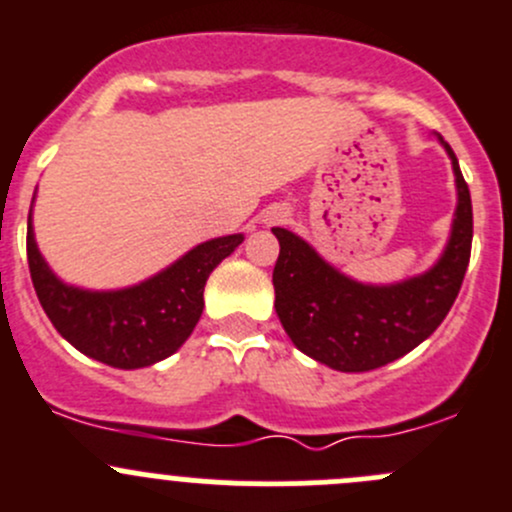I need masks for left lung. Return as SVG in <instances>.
<instances>
[{"mask_svg":"<svg viewBox=\"0 0 512 512\" xmlns=\"http://www.w3.org/2000/svg\"><path fill=\"white\" fill-rule=\"evenodd\" d=\"M457 180L452 236L435 269L397 286H364L316 256L309 243L274 228L276 314L291 342L316 362L339 372H369L425 342L460 294L472 248L470 188L445 143Z\"/></svg>","mask_w":512,"mask_h":512,"instance_id":"1","label":"left lung"}]
</instances>
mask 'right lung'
<instances>
[{
    "label": "right lung",
    "mask_w": 512,
    "mask_h": 512,
    "mask_svg": "<svg viewBox=\"0 0 512 512\" xmlns=\"http://www.w3.org/2000/svg\"><path fill=\"white\" fill-rule=\"evenodd\" d=\"M241 241V233L213 238L145 284L105 294L57 281L37 251L32 221L27 261L42 309L72 347L110 367L138 369L170 357L191 337L201 319L206 279Z\"/></svg>",
    "instance_id": "add662e5"
}]
</instances>
